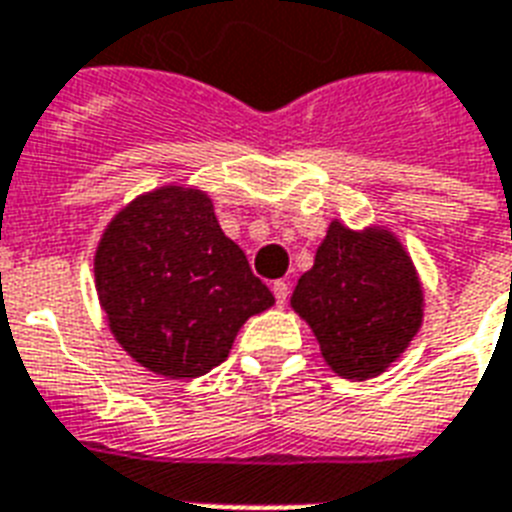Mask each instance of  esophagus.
Returning a JSON list of instances; mask_svg holds the SVG:
<instances>
[{"label":"esophagus","instance_id":"esophagus-1","mask_svg":"<svg viewBox=\"0 0 512 512\" xmlns=\"http://www.w3.org/2000/svg\"><path fill=\"white\" fill-rule=\"evenodd\" d=\"M273 295H276V303L279 305H287L289 300V281L279 279V281H273Z\"/></svg>","mask_w":512,"mask_h":512}]
</instances>
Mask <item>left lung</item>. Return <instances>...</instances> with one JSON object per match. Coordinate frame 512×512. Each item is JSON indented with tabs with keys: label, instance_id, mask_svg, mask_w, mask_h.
Listing matches in <instances>:
<instances>
[{
	"label": "left lung",
	"instance_id": "obj_1",
	"mask_svg": "<svg viewBox=\"0 0 512 512\" xmlns=\"http://www.w3.org/2000/svg\"><path fill=\"white\" fill-rule=\"evenodd\" d=\"M321 358L342 380L364 382L404 356L425 319L420 273L385 225L361 231L332 220L313 268L289 297Z\"/></svg>",
	"mask_w": 512,
	"mask_h": 512
}]
</instances>
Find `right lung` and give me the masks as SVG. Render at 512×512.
Returning a JSON list of instances; mask_svg holds the SVG:
<instances>
[{
    "instance_id": "obj_1",
    "label": "right lung",
    "mask_w": 512,
    "mask_h": 512,
    "mask_svg": "<svg viewBox=\"0 0 512 512\" xmlns=\"http://www.w3.org/2000/svg\"><path fill=\"white\" fill-rule=\"evenodd\" d=\"M92 263L114 340L167 380L223 364L247 319L276 303L196 185H162L124 204Z\"/></svg>"
}]
</instances>
